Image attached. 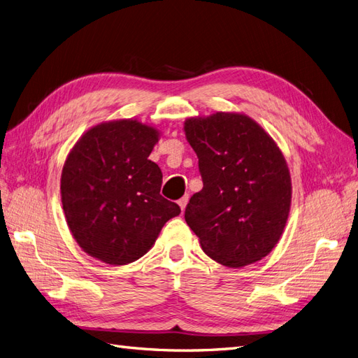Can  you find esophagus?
Here are the masks:
<instances>
[{
    "label": "esophagus",
    "mask_w": 358,
    "mask_h": 358,
    "mask_svg": "<svg viewBox=\"0 0 358 358\" xmlns=\"http://www.w3.org/2000/svg\"><path fill=\"white\" fill-rule=\"evenodd\" d=\"M188 200H189V196L187 194V196H183L179 201H178V204H179V208H180V210L183 212L185 210V208H187V204H188Z\"/></svg>",
    "instance_id": "obj_1"
}]
</instances>
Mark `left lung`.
I'll list each match as a JSON object with an SVG mask.
<instances>
[{
  "label": "left lung",
  "mask_w": 358,
  "mask_h": 358,
  "mask_svg": "<svg viewBox=\"0 0 358 358\" xmlns=\"http://www.w3.org/2000/svg\"><path fill=\"white\" fill-rule=\"evenodd\" d=\"M183 131L199 157L203 179L185 221L204 254L234 268L263 259L282 236L291 208L282 150L245 113L188 117Z\"/></svg>",
  "instance_id": "8db88e82"
}]
</instances>
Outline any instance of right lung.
I'll return each mask as SVG.
<instances>
[{
	"label": "right lung",
	"mask_w": 358,
	"mask_h": 358,
	"mask_svg": "<svg viewBox=\"0 0 358 358\" xmlns=\"http://www.w3.org/2000/svg\"><path fill=\"white\" fill-rule=\"evenodd\" d=\"M157 127L116 119L91 127L61 173V201L74 241L95 259L124 266L154 246L180 208L159 194L161 169L149 159Z\"/></svg>",
	"instance_id": "obj_1"
}]
</instances>
